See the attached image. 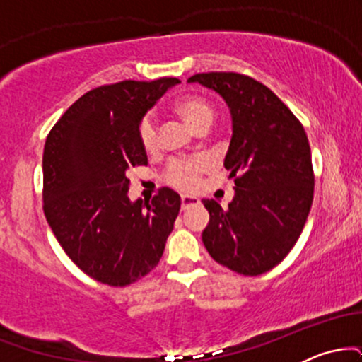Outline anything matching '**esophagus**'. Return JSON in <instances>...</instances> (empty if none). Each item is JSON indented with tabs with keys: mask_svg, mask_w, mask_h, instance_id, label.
<instances>
[{
	"mask_svg": "<svg viewBox=\"0 0 362 362\" xmlns=\"http://www.w3.org/2000/svg\"><path fill=\"white\" fill-rule=\"evenodd\" d=\"M180 201H182V209H187V207L199 204V199L192 197V195H182Z\"/></svg>",
	"mask_w": 362,
	"mask_h": 362,
	"instance_id": "34e87169",
	"label": "esophagus"
}]
</instances>
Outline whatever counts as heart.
I'll return each instance as SVG.
<instances>
[{
    "label": "heart",
    "mask_w": 362,
    "mask_h": 362,
    "mask_svg": "<svg viewBox=\"0 0 362 362\" xmlns=\"http://www.w3.org/2000/svg\"><path fill=\"white\" fill-rule=\"evenodd\" d=\"M173 109L194 131H206L213 124L216 110L213 102L201 93H187L173 103ZM138 139L144 151L158 149V126L153 114H144L138 124ZM209 168L204 158H173L163 170L165 182L182 190H192L199 178Z\"/></svg>",
    "instance_id": "b5f03b06"
}]
</instances>
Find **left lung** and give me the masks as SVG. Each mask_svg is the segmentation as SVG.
<instances>
[{"label": "left lung", "instance_id": "obj_1", "mask_svg": "<svg viewBox=\"0 0 362 362\" xmlns=\"http://www.w3.org/2000/svg\"><path fill=\"white\" fill-rule=\"evenodd\" d=\"M189 81L218 91L233 117L224 168L236 194L228 207L202 201L209 211L202 242L230 271L260 276L288 255L310 214L315 173L305 127L271 88L247 74L199 73Z\"/></svg>", "mask_w": 362, "mask_h": 362}]
</instances>
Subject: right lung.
<instances>
[{
  "label": "right lung",
  "mask_w": 362,
  "mask_h": 362,
  "mask_svg": "<svg viewBox=\"0 0 362 362\" xmlns=\"http://www.w3.org/2000/svg\"><path fill=\"white\" fill-rule=\"evenodd\" d=\"M177 78L126 80L86 91L54 124L44 146V214L78 267L122 288L156 267L180 195L168 187L131 202L127 170L148 165L138 124Z\"/></svg>",
  "instance_id": "add662e5"
}]
</instances>
